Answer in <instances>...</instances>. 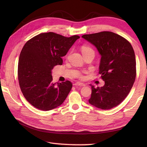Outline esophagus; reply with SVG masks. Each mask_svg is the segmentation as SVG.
I'll list each match as a JSON object with an SVG mask.
<instances>
[{
  "instance_id": "34e87169",
  "label": "esophagus",
  "mask_w": 147,
  "mask_h": 147,
  "mask_svg": "<svg viewBox=\"0 0 147 147\" xmlns=\"http://www.w3.org/2000/svg\"><path fill=\"white\" fill-rule=\"evenodd\" d=\"M74 85L75 86H85V84L82 83H80V82H77V83H75L74 84Z\"/></svg>"
}]
</instances>
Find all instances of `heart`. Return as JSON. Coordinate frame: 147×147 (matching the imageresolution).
<instances>
[{
	"instance_id": "obj_1",
	"label": "heart",
	"mask_w": 147,
	"mask_h": 147,
	"mask_svg": "<svg viewBox=\"0 0 147 147\" xmlns=\"http://www.w3.org/2000/svg\"><path fill=\"white\" fill-rule=\"evenodd\" d=\"M82 52L83 54H84V53H90V52L94 53V51H93V50L90 47H87V46H83L82 47ZM76 76L78 78H83V76L81 75V74L79 72H77L76 74Z\"/></svg>"
}]
</instances>
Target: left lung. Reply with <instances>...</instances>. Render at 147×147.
Instances as JSON below:
<instances>
[{
  "mask_svg": "<svg viewBox=\"0 0 147 147\" xmlns=\"http://www.w3.org/2000/svg\"><path fill=\"white\" fill-rule=\"evenodd\" d=\"M82 37L92 44L100 55L99 73L105 82L102 87L90 84L92 92L89 103L100 109H112L124 100L135 82L134 51L126 39L112 32L86 34Z\"/></svg>",
  "mask_w": 147,
  "mask_h": 147,
  "instance_id": "1",
  "label": "left lung"
}]
</instances>
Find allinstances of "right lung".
<instances>
[{
	"mask_svg": "<svg viewBox=\"0 0 147 147\" xmlns=\"http://www.w3.org/2000/svg\"><path fill=\"white\" fill-rule=\"evenodd\" d=\"M79 38L50 32L40 34L26 43L19 57L18 75L23 94L34 107L48 111L65 100L72 84L68 80L53 83L52 70L63 64L62 57Z\"/></svg>",
	"mask_w": 147,
	"mask_h": 147,
	"instance_id": "obj_1",
	"label": "right lung"
}]
</instances>
